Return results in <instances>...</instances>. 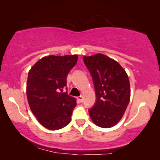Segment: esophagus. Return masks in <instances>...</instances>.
I'll return each mask as SVG.
<instances>
[{
	"label": "esophagus",
	"instance_id": "1",
	"mask_svg": "<svg viewBox=\"0 0 160 160\" xmlns=\"http://www.w3.org/2000/svg\"><path fill=\"white\" fill-rule=\"evenodd\" d=\"M77 99H78V101L80 103H81V102H82V101H83V97L80 95V96L77 97Z\"/></svg>",
	"mask_w": 160,
	"mask_h": 160
}]
</instances>
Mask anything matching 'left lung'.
Wrapping results in <instances>:
<instances>
[{"instance_id": "1", "label": "left lung", "mask_w": 160, "mask_h": 160, "mask_svg": "<svg viewBox=\"0 0 160 160\" xmlns=\"http://www.w3.org/2000/svg\"><path fill=\"white\" fill-rule=\"evenodd\" d=\"M92 75L96 102L89 111L93 123L111 128L120 122L130 100V82L123 68L102 53L83 57Z\"/></svg>"}]
</instances>
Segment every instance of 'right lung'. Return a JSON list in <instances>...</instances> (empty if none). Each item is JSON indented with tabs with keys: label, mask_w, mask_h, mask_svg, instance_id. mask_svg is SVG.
Masks as SVG:
<instances>
[{
	"label": "right lung",
	"mask_w": 160,
	"mask_h": 160,
	"mask_svg": "<svg viewBox=\"0 0 160 160\" xmlns=\"http://www.w3.org/2000/svg\"><path fill=\"white\" fill-rule=\"evenodd\" d=\"M78 59L77 55H51L38 60L29 71L26 86L29 107L47 129H60L71 122L76 99L59 92L67 85L68 74Z\"/></svg>",
	"instance_id": "1"
}]
</instances>
